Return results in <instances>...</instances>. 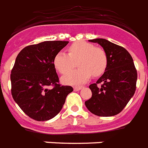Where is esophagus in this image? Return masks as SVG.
Wrapping results in <instances>:
<instances>
[{
    "instance_id": "esophagus-1",
    "label": "esophagus",
    "mask_w": 148,
    "mask_h": 148,
    "mask_svg": "<svg viewBox=\"0 0 148 148\" xmlns=\"http://www.w3.org/2000/svg\"><path fill=\"white\" fill-rule=\"evenodd\" d=\"M73 88H74V91L77 92V91L81 90L82 88V87H81V86H75V87H74Z\"/></svg>"
}]
</instances>
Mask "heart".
Segmentation results:
<instances>
[{
    "instance_id": "b5f03b06",
    "label": "heart",
    "mask_w": 148,
    "mask_h": 148,
    "mask_svg": "<svg viewBox=\"0 0 148 148\" xmlns=\"http://www.w3.org/2000/svg\"><path fill=\"white\" fill-rule=\"evenodd\" d=\"M76 61L79 68L63 76V83H85L92 75L99 76L103 74L108 65V57L105 50L86 41L75 42L69 46L68 54L59 52L54 57L53 64L56 70L64 75L73 69Z\"/></svg>"
}]
</instances>
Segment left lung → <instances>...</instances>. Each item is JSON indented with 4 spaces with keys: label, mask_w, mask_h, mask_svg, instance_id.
I'll return each mask as SVG.
<instances>
[{
    "label": "left lung",
    "mask_w": 148,
    "mask_h": 148,
    "mask_svg": "<svg viewBox=\"0 0 148 148\" xmlns=\"http://www.w3.org/2000/svg\"><path fill=\"white\" fill-rule=\"evenodd\" d=\"M108 57L106 72L96 83L91 84V99L85 101L88 111L101 117L114 116L124 109L136 90L137 70L132 56L122 47L106 39H94ZM98 84H101L97 86Z\"/></svg>",
    "instance_id": "1"
}]
</instances>
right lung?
<instances>
[{
	"instance_id": "obj_1",
	"label": "right lung",
	"mask_w": 148,
	"mask_h": 148,
	"mask_svg": "<svg viewBox=\"0 0 148 148\" xmlns=\"http://www.w3.org/2000/svg\"><path fill=\"white\" fill-rule=\"evenodd\" d=\"M68 42L44 41L24 47L16 56L10 74L11 94L22 111L36 121L57 115L73 91L71 86L59 84L53 64L55 56Z\"/></svg>"
}]
</instances>
